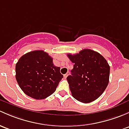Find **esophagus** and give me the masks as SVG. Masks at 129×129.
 I'll return each instance as SVG.
<instances>
[{"mask_svg": "<svg viewBox=\"0 0 129 129\" xmlns=\"http://www.w3.org/2000/svg\"><path fill=\"white\" fill-rule=\"evenodd\" d=\"M69 74H70V73H69V72H67V73L66 74H65L64 75V76H63V77H64V78H67V77H68V75H69Z\"/></svg>", "mask_w": 129, "mask_h": 129, "instance_id": "1", "label": "esophagus"}]
</instances>
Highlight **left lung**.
I'll use <instances>...</instances> for the list:
<instances>
[{
    "label": "left lung",
    "instance_id": "left-lung-1",
    "mask_svg": "<svg viewBox=\"0 0 129 129\" xmlns=\"http://www.w3.org/2000/svg\"><path fill=\"white\" fill-rule=\"evenodd\" d=\"M67 56L74 63L72 75L67 77L72 96L83 103L96 100L109 83L110 67L106 60L89 49L76 54H67Z\"/></svg>",
    "mask_w": 129,
    "mask_h": 129
}]
</instances>
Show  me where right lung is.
Returning a JSON list of instances; mask_svg holds the SVG:
<instances>
[{
  "mask_svg": "<svg viewBox=\"0 0 129 129\" xmlns=\"http://www.w3.org/2000/svg\"><path fill=\"white\" fill-rule=\"evenodd\" d=\"M52 60L42 50L28 52L19 59L15 66L16 80L28 96L42 100L54 93L63 75Z\"/></svg>",
  "mask_w": 129,
  "mask_h": 129,
  "instance_id": "1",
  "label": "right lung"
}]
</instances>
